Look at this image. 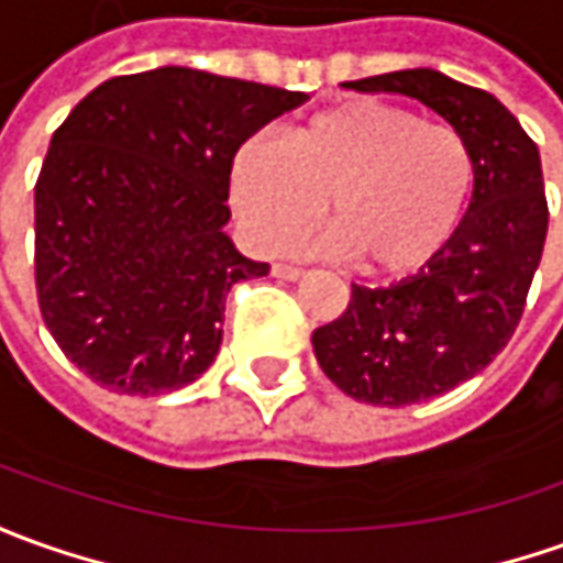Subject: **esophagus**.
Instances as JSON below:
<instances>
[{
    "label": "esophagus",
    "mask_w": 563,
    "mask_h": 563,
    "mask_svg": "<svg viewBox=\"0 0 563 563\" xmlns=\"http://www.w3.org/2000/svg\"><path fill=\"white\" fill-rule=\"evenodd\" d=\"M271 274H274V277H280V280H301V274H305V271L296 265H274L271 267Z\"/></svg>",
    "instance_id": "esophagus-1"
}]
</instances>
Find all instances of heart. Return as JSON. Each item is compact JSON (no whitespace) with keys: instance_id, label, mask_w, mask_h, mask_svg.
<instances>
[{"instance_id":"1","label":"heart","mask_w":563,"mask_h":563,"mask_svg":"<svg viewBox=\"0 0 563 563\" xmlns=\"http://www.w3.org/2000/svg\"><path fill=\"white\" fill-rule=\"evenodd\" d=\"M465 137L407 107L347 101L296 125L283 144L250 137L231 159L228 194L258 252L283 250L323 212L351 267L400 280L453 240L474 197Z\"/></svg>"}]
</instances>
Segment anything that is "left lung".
<instances>
[{"label": "left lung", "mask_w": 563, "mask_h": 563, "mask_svg": "<svg viewBox=\"0 0 563 563\" xmlns=\"http://www.w3.org/2000/svg\"><path fill=\"white\" fill-rule=\"evenodd\" d=\"M345 89L422 101L465 137L477 169L472 206L434 262L394 286L354 283L345 313L311 335L320 369L347 397L422 404L477 376L515 335L549 231L539 147L490 91L431 67Z\"/></svg>", "instance_id": "obj_1"}]
</instances>
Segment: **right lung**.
Returning <instances> with one entry per match:
<instances>
[{
  "instance_id": "obj_1",
  "label": "right lung",
  "mask_w": 563,
  "mask_h": 563,
  "mask_svg": "<svg viewBox=\"0 0 563 563\" xmlns=\"http://www.w3.org/2000/svg\"><path fill=\"white\" fill-rule=\"evenodd\" d=\"M305 101L156 67L107 79L60 122L36 181V296L91 382L156 397L212 366L231 286L271 271L224 233L233 153Z\"/></svg>"
}]
</instances>
